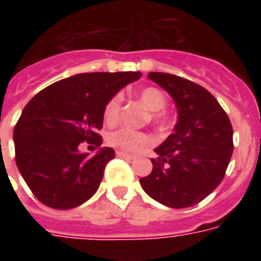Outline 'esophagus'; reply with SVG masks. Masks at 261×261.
Listing matches in <instances>:
<instances>
[{"label": "esophagus", "instance_id": "34e87169", "mask_svg": "<svg viewBox=\"0 0 261 261\" xmlns=\"http://www.w3.org/2000/svg\"><path fill=\"white\" fill-rule=\"evenodd\" d=\"M116 155H118V157H122V159H128V160L135 159L134 154H130V153H126V151H120V150L116 151Z\"/></svg>", "mask_w": 261, "mask_h": 261}]
</instances>
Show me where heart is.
Here are the masks:
<instances>
[{
	"label": "heart",
	"mask_w": 261,
	"mask_h": 261,
	"mask_svg": "<svg viewBox=\"0 0 261 261\" xmlns=\"http://www.w3.org/2000/svg\"><path fill=\"white\" fill-rule=\"evenodd\" d=\"M139 100L150 111V120L157 126H164L167 122L165 106L167 97L161 89L155 87L143 88L139 92ZM122 110V96L115 94L107 101L104 107V120L108 124L118 122ZM107 143L110 146L119 149L122 151H137L151 143V137L143 131H134L130 128H118L112 131L107 137Z\"/></svg>",
	"instance_id": "heart-1"
}]
</instances>
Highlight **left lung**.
<instances>
[{
	"label": "left lung",
	"mask_w": 261,
	"mask_h": 261,
	"mask_svg": "<svg viewBox=\"0 0 261 261\" xmlns=\"http://www.w3.org/2000/svg\"><path fill=\"white\" fill-rule=\"evenodd\" d=\"M177 107L174 131L155 149L153 171L139 182L164 206L202 202L222 181L233 154V127L217 98L198 84L168 73H149Z\"/></svg>",
	"instance_id": "1"
}]
</instances>
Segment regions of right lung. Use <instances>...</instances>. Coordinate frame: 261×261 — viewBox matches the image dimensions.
<instances>
[{
    "mask_svg": "<svg viewBox=\"0 0 261 261\" xmlns=\"http://www.w3.org/2000/svg\"><path fill=\"white\" fill-rule=\"evenodd\" d=\"M139 77V71L75 74L28 101L13 130L14 159L39 202L69 210L93 196L115 150L101 147L89 157L80 153L79 145H101L98 131L107 101Z\"/></svg>",
    "mask_w": 261,
    "mask_h": 261,
    "instance_id": "obj_1",
    "label": "right lung"
}]
</instances>
